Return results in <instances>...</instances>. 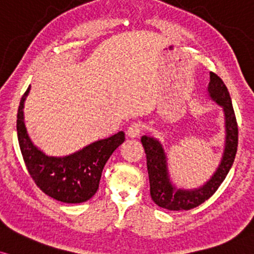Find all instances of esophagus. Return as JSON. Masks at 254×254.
Returning a JSON list of instances; mask_svg holds the SVG:
<instances>
[{"mask_svg":"<svg viewBox=\"0 0 254 254\" xmlns=\"http://www.w3.org/2000/svg\"><path fill=\"white\" fill-rule=\"evenodd\" d=\"M127 133L130 138H136V137H139L140 133H142V127H140L138 123H132L129 127V129H127Z\"/></svg>","mask_w":254,"mask_h":254,"instance_id":"obj_1","label":"esophagus"}]
</instances>
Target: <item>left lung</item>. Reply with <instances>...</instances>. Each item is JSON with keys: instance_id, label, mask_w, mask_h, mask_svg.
<instances>
[{"instance_id": "1", "label": "left lung", "mask_w": 254, "mask_h": 254, "mask_svg": "<svg viewBox=\"0 0 254 254\" xmlns=\"http://www.w3.org/2000/svg\"><path fill=\"white\" fill-rule=\"evenodd\" d=\"M209 78V97L224 109L226 137L221 162L215 173L203 186L195 189L176 188L170 181L167 155L161 143L149 136H143L140 139L146 154L151 198L157 206L164 209L188 210L203 203L218 190L234 162L238 149V124L230 92L222 79L215 73L210 72Z\"/></svg>"}]
</instances>
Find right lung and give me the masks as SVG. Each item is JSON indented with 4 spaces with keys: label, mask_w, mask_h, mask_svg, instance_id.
Segmentation results:
<instances>
[{
    "label": "right lung",
    "mask_w": 254,
    "mask_h": 254,
    "mask_svg": "<svg viewBox=\"0 0 254 254\" xmlns=\"http://www.w3.org/2000/svg\"><path fill=\"white\" fill-rule=\"evenodd\" d=\"M29 90L30 86L21 98L16 121L17 139L29 175L45 194L61 202L80 203L90 200L99 187L104 166L125 140V133L119 131L68 156H48L34 145L23 122L24 100Z\"/></svg>",
    "instance_id": "right-lung-1"
}]
</instances>
